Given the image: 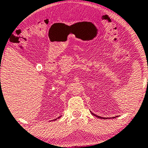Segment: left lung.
I'll use <instances>...</instances> for the list:
<instances>
[{
	"label": "left lung",
	"instance_id": "1",
	"mask_svg": "<svg viewBox=\"0 0 148 148\" xmlns=\"http://www.w3.org/2000/svg\"><path fill=\"white\" fill-rule=\"evenodd\" d=\"M94 116H97V117H98V118H99V119H108V118H107V117H102V116H98V115H95V114H94V113H91ZM117 116H113V117H112V118H115V117H117Z\"/></svg>",
	"mask_w": 148,
	"mask_h": 148
}]
</instances>
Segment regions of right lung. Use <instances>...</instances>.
<instances>
[{
    "instance_id": "right-lung-1",
    "label": "right lung",
    "mask_w": 148,
    "mask_h": 148,
    "mask_svg": "<svg viewBox=\"0 0 148 148\" xmlns=\"http://www.w3.org/2000/svg\"><path fill=\"white\" fill-rule=\"evenodd\" d=\"M60 116H59V117H58V118H60ZM56 119H55V120H56Z\"/></svg>"
}]
</instances>
